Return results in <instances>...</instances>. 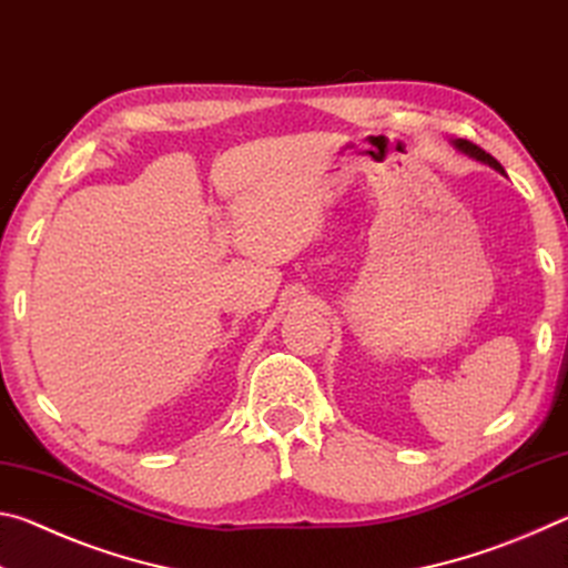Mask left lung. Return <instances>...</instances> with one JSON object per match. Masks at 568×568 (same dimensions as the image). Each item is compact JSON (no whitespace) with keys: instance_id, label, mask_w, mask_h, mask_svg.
<instances>
[{"instance_id":"left-lung-1","label":"left lung","mask_w":568,"mask_h":568,"mask_svg":"<svg viewBox=\"0 0 568 568\" xmlns=\"http://www.w3.org/2000/svg\"><path fill=\"white\" fill-rule=\"evenodd\" d=\"M456 145H458L460 150H464V152H468V155H470V158H476V160H480V162H488V165H491V168H496L498 172H504V168H501V162H498L496 158H491V155H488V152H486V150H480L478 145H474V142H468V140H456Z\"/></svg>"}]
</instances>
